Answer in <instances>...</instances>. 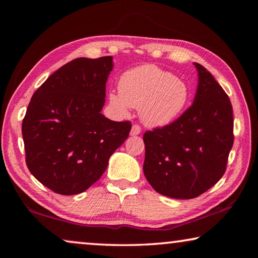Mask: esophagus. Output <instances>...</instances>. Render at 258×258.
I'll return each mask as SVG.
<instances>
[{"label":"esophagus","instance_id":"obj_1","mask_svg":"<svg viewBox=\"0 0 258 258\" xmlns=\"http://www.w3.org/2000/svg\"><path fill=\"white\" fill-rule=\"evenodd\" d=\"M140 133H141V127L139 125H133L132 130H131V135L135 137V135H139Z\"/></svg>","mask_w":258,"mask_h":258}]
</instances>
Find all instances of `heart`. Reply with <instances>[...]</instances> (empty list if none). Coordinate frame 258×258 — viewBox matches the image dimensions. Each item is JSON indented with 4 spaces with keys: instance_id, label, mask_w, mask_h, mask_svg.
<instances>
[{
    "instance_id": "1",
    "label": "heart",
    "mask_w": 258,
    "mask_h": 258,
    "mask_svg": "<svg viewBox=\"0 0 258 258\" xmlns=\"http://www.w3.org/2000/svg\"><path fill=\"white\" fill-rule=\"evenodd\" d=\"M189 99L186 83L155 64L126 72L119 81V92L109 94L117 111L126 115L131 107L139 108L140 118L151 127L171 124L184 110Z\"/></svg>"
}]
</instances>
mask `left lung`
I'll return each mask as SVG.
<instances>
[{
	"label": "left lung",
	"mask_w": 258,
	"mask_h": 258,
	"mask_svg": "<svg viewBox=\"0 0 258 258\" xmlns=\"http://www.w3.org/2000/svg\"><path fill=\"white\" fill-rule=\"evenodd\" d=\"M192 106L161 128L143 135V172L160 195L192 199L223 176L233 146V112L230 99L202 64Z\"/></svg>",
	"instance_id": "obj_1"
}]
</instances>
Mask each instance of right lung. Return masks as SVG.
Segmentation results:
<instances>
[{"instance_id":"obj_1","label":"right lung","mask_w":258,"mask_h":258,"mask_svg":"<svg viewBox=\"0 0 258 258\" xmlns=\"http://www.w3.org/2000/svg\"><path fill=\"white\" fill-rule=\"evenodd\" d=\"M112 67V56L77 58L52 74L30 100L21 128L26 164L55 194L89 189L128 137L130 121L101 113Z\"/></svg>"}]
</instances>
